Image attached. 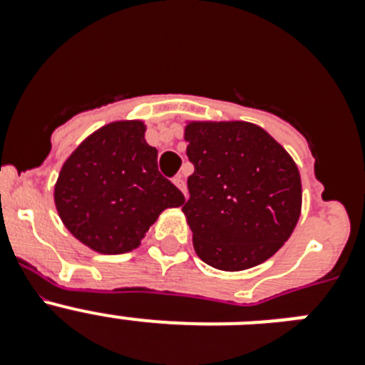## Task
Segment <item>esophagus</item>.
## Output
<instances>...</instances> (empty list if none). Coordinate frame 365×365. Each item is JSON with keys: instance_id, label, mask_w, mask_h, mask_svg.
<instances>
[{"instance_id": "1", "label": "esophagus", "mask_w": 365, "mask_h": 365, "mask_svg": "<svg viewBox=\"0 0 365 365\" xmlns=\"http://www.w3.org/2000/svg\"><path fill=\"white\" fill-rule=\"evenodd\" d=\"M173 182H175V186L180 190V192L185 193V197H186V180H185V177L177 175L175 179H173Z\"/></svg>"}]
</instances>
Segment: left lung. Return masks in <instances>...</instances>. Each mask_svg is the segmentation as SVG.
Returning <instances> with one entry per match:
<instances>
[{
	"instance_id": "obj_1",
	"label": "left lung",
	"mask_w": 365,
	"mask_h": 365,
	"mask_svg": "<svg viewBox=\"0 0 365 365\" xmlns=\"http://www.w3.org/2000/svg\"><path fill=\"white\" fill-rule=\"evenodd\" d=\"M185 140L195 170L182 212L197 256L227 272L272 257L302 214V177L289 151L245 120H186Z\"/></svg>"
}]
</instances>
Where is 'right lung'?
<instances>
[{
    "label": "right lung",
    "instance_id": "1",
    "mask_svg": "<svg viewBox=\"0 0 365 365\" xmlns=\"http://www.w3.org/2000/svg\"><path fill=\"white\" fill-rule=\"evenodd\" d=\"M143 120L102 125L67 157L54 185V206L67 230L98 254H125L140 245L166 208L185 202L164 179Z\"/></svg>",
    "mask_w": 365,
    "mask_h": 365
}]
</instances>
